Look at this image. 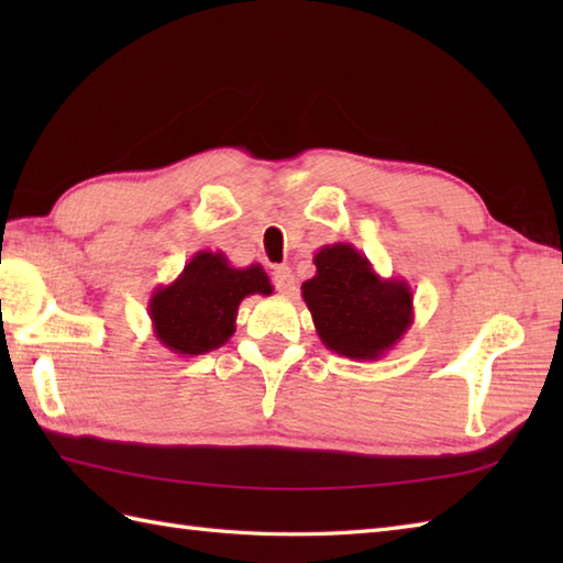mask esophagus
Segmentation results:
<instances>
[{
	"label": "esophagus",
	"mask_w": 563,
	"mask_h": 563,
	"mask_svg": "<svg viewBox=\"0 0 563 563\" xmlns=\"http://www.w3.org/2000/svg\"><path fill=\"white\" fill-rule=\"evenodd\" d=\"M273 283H275V288H278V292L295 295L297 283H295V275L288 266H278L273 271Z\"/></svg>",
	"instance_id": "obj_1"
}]
</instances>
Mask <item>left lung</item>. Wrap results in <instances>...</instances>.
Segmentation results:
<instances>
[{"instance_id":"left-lung-1","label":"left lung","mask_w":563,"mask_h":563,"mask_svg":"<svg viewBox=\"0 0 563 563\" xmlns=\"http://www.w3.org/2000/svg\"><path fill=\"white\" fill-rule=\"evenodd\" d=\"M302 300L329 351L351 361H379L413 324V292L401 278H382L353 244H327L314 256Z\"/></svg>"}]
</instances>
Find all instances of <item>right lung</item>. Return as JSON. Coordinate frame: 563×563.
Masks as SVG:
<instances>
[{
  "label": "right lung",
  "mask_w": 563,
  "mask_h": 563,
  "mask_svg": "<svg viewBox=\"0 0 563 563\" xmlns=\"http://www.w3.org/2000/svg\"><path fill=\"white\" fill-rule=\"evenodd\" d=\"M271 292L261 263L234 268L222 251H198L174 283L152 292L147 309L154 336L176 355L210 353L232 339L244 297Z\"/></svg>",
  "instance_id": "1"
}]
</instances>
